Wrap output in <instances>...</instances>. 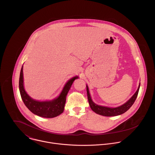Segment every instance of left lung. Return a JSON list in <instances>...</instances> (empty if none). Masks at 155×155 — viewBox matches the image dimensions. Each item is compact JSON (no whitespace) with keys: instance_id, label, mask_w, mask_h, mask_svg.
Returning a JSON list of instances; mask_svg holds the SVG:
<instances>
[{"instance_id":"8db88e82","label":"left lung","mask_w":155,"mask_h":155,"mask_svg":"<svg viewBox=\"0 0 155 155\" xmlns=\"http://www.w3.org/2000/svg\"><path fill=\"white\" fill-rule=\"evenodd\" d=\"M140 83H139L138 89L135 93V94L132 96L126 103L123 104L121 106H119L118 107L115 108H111V107H107L104 106H101L97 104H96L91 99L89 89H88V86L86 85V91H87V99L88 102H89L90 106L93 111H94L97 114L105 116V117H114V116H117L121 115L124 113H125L127 110L130 108V107L133 105L134 103L139 91Z\"/></svg>"}]
</instances>
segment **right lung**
Here are the masks:
<instances>
[{"instance_id": "add662e5", "label": "right lung", "mask_w": 155, "mask_h": 155, "mask_svg": "<svg viewBox=\"0 0 155 155\" xmlns=\"http://www.w3.org/2000/svg\"><path fill=\"white\" fill-rule=\"evenodd\" d=\"M23 69V67L22 66L19 75V88L22 100L28 108L34 114L43 118H54L61 114L64 112L66 96L74 81L78 78V77H74L66 83L62 92L57 98L49 101H38L31 98L25 90Z\"/></svg>"}]
</instances>
